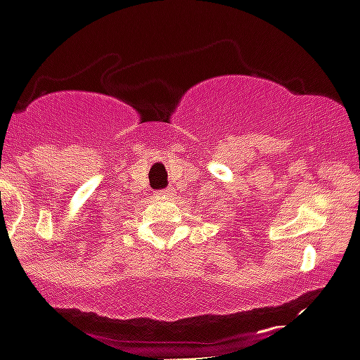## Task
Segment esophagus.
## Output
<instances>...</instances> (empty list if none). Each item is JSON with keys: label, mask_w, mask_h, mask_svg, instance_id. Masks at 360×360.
I'll return each instance as SVG.
<instances>
[{"label": "esophagus", "mask_w": 360, "mask_h": 360, "mask_svg": "<svg viewBox=\"0 0 360 360\" xmlns=\"http://www.w3.org/2000/svg\"><path fill=\"white\" fill-rule=\"evenodd\" d=\"M159 194H160V196H171V194H173V191L164 189V191H159Z\"/></svg>", "instance_id": "1"}]
</instances>
